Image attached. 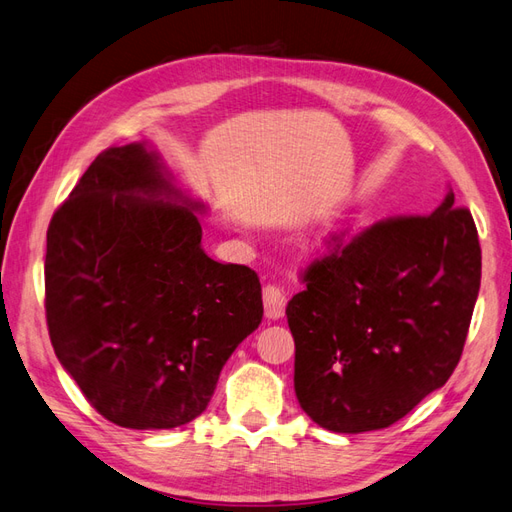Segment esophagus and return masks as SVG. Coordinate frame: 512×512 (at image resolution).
<instances>
[{
  "mask_svg": "<svg viewBox=\"0 0 512 512\" xmlns=\"http://www.w3.org/2000/svg\"><path fill=\"white\" fill-rule=\"evenodd\" d=\"M264 309L268 320H279L285 313V294L279 285L264 287Z\"/></svg>",
  "mask_w": 512,
  "mask_h": 512,
  "instance_id": "esophagus-1",
  "label": "esophagus"
}]
</instances>
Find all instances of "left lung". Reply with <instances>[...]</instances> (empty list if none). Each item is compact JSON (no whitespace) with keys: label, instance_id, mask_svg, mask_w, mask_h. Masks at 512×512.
I'll return each mask as SVG.
<instances>
[{"label":"left lung","instance_id":"1","mask_svg":"<svg viewBox=\"0 0 512 512\" xmlns=\"http://www.w3.org/2000/svg\"><path fill=\"white\" fill-rule=\"evenodd\" d=\"M480 270L474 218L452 190L428 216L329 235L285 309L303 411L348 435L413 411L463 355Z\"/></svg>","mask_w":512,"mask_h":512}]
</instances>
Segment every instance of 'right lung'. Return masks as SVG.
<instances>
[{"instance_id": "add662e5", "label": "right lung", "mask_w": 512, "mask_h": 512, "mask_svg": "<svg viewBox=\"0 0 512 512\" xmlns=\"http://www.w3.org/2000/svg\"><path fill=\"white\" fill-rule=\"evenodd\" d=\"M144 142L97 155L47 229L51 346L112 424L177 428L264 316L257 272L201 248L196 214Z\"/></svg>"}]
</instances>
